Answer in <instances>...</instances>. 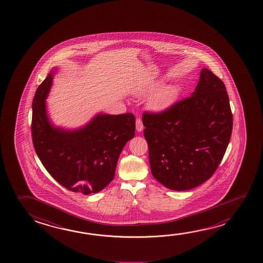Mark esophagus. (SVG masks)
I'll use <instances>...</instances> for the list:
<instances>
[{
    "label": "esophagus",
    "mask_w": 263,
    "mask_h": 263,
    "mask_svg": "<svg viewBox=\"0 0 263 263\" xmlns=\"http://www.w3.org/2000/svg\"><path fill=\"white\" fill-rule=\"evenodd\" d=\"M136 129L138 132H141L144 129V126H143L142 120L140 118H137L136 120Z\"/></svg>",
    "instance_id": "obj_1"
}]
</instances>
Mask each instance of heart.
Wrapping results in <instances>:
<instances>
[{"label":"heart","instance_id":"obj_1","mask_svg":"<svg viewBox=\"0 0 263 263\" xmlns=\"http://www.w3.org/2000/svg\"><path fill=\"white\" fill-rule=\"evenodd\" d=\"M155 87H157V85H152L148 88V91H152ZM177 94L178 88L175 85L162 86L152 93V97L148 101V105L154 111H163L175 102Z\"/></svg>","mask_w":263,"mask_h":263}]
</instances>
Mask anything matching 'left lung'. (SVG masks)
Returning a JSON list of instances; mask_svg holds the SVG:
<instances>
[{
	"label": "left lung",
	"instance_id": "obj_1",
	"mask_svg": "<svg viewBox=\"0 0 263 263\" xmlns=\"http://www.w3.org/2000/svg\"><path fill=\"white\" fill-rule=\"evenodd\" d=\"M153 177L175 191L212 177L230 141L233 115L226 86L203 68L191 96L156 114L142 116Z\"/></svg>",
	"mask_w": 263,
	"mask_h": 263
}]
</instances>
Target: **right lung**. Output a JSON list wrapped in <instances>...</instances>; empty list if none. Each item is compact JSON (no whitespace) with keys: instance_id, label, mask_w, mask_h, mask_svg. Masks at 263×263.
<instances>
[{"instance_id":"right-lung-1","label":"right lung","mask_w":263,"mask_h":263,"mask_svg":"<svg viewBox=\"0 0 263 263\" xmlns=\"http://www.w3.org/2000/svg\"><path fill=\"white\" fill-rule=\"evenodd\" d=\"M56 70H51L32 102L33 145L48 173L65 189L77 193H97L116 175V164L126 142L134 138L133 114H99L81 128L66 130L51 124L46 100Z\"/></svg>"}]
</instances>
